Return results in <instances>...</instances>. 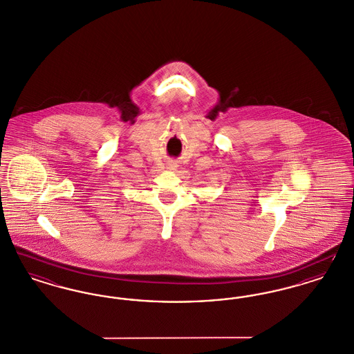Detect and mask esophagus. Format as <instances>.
<instances>
[{
    "label": "esophagus",
    "instance_id": "esophagus-1",
    "mask_svg": "<svg viewBox=\"0 0 354 354\" xmlns=\"http://www.w3.org/2000/svg\"><path fill=\"white\" fill-rule=\"evenodd\" d=\"M175 167H176V166H175L174 163H169V167H167V169H175Z\"/></svg>",
    "mask_w": 354,
    "mask_h": 354
}]
</instances>
